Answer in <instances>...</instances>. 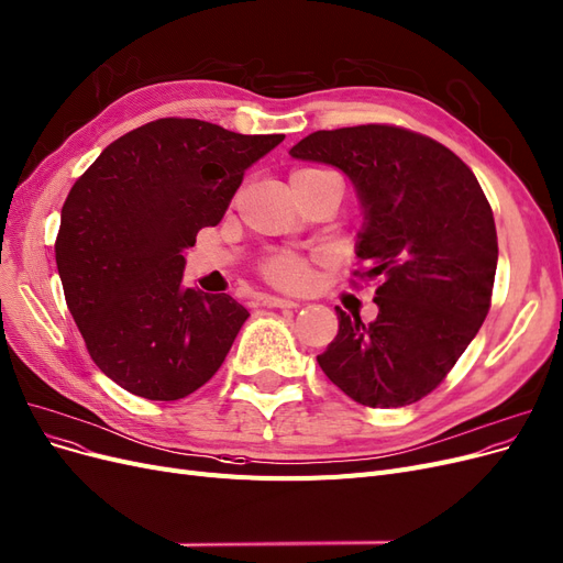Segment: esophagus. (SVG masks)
<instances>
[{
	"instance_id": "esophagus-1",
	"label": "esophagus",
	"mask_w": 563,
	"mask_h": 563,
	"mask_svg": "<svg viewBox=\"0 0 563 563\" xmlns=\"http://www.w3.org/2000/svg\"><path fill=\"white\" fill-rule=\"evenodd\" d=\"M261 302L265 307H277V309H298L300 307V302L286 300V298H279V296H261Z\"/></svg>"
}]
</instances>
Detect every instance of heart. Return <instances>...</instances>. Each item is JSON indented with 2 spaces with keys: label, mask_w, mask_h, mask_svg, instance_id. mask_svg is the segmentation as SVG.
<instances>
[{
  "label": "heart",
  "mask_w": 563,
  "mask_h": 563,
  "mask_svg": "<svg viewBox=\"0 0 563 563\" xmlns=\"http://www.w3.org/2000/svg\"><path fill=\"white\" fill-rule=\"evenodd\" d=\"M305 172H321V169H298L296 174H305ZM265 275L279 286L296 288L307 282L309 267H307V261L296 254H282L265 263Z\"/></svg>",
  "instance_id": "heart-1"
}]
</instances>
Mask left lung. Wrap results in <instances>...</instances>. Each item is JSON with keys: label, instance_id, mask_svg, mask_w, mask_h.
<instances>
[{"label": "left lung", "instance_id": "obj_1", "mask_svg": "<svg viewBox=\"0 0 563 563\" xmlns=\"http://www.w3.org/2000/svg\"><path fill=\"white\" fill-rule=\"evenodd\" d=\"M342 169L363 207L356 256L379 279L377 319L335 307L340 331L317 356L349 398L402 407L429 396L487 319L498 263L492 207L471 167L426 134L356 125L307 134L288 151Z\"/></svg>", "mask_w": 563, "mask_h": 563}]
</instances>
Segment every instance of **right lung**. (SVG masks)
I'll return each mask as SVG.
<instances>
[{
    "label": "right lung",
    "mask_w": 563,
    "mask_h": 563,
    "mask_svg": "<svg viewBox=\"0 0 563 563\" xmlns=\"http://www.w3.org/2000/svg\"><path fill=\"white\" fill-rule=\"evenodd\" d=\"M282 142L161 119L111 142L71 186L57 273L90 358L125 391L179 400L225 361L249 312L228 294L184 288L181 251L223 219L244 169Z\"/></svg>",
    "instance_id": "1"
}]
</instances>
